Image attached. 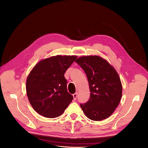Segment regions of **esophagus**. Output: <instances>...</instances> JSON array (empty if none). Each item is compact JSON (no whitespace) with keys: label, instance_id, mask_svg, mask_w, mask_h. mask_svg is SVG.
I'll return each instance as SVG.
<instances>
[{"label":"esophagus","instance_id":"34e87169","mask_svg":"<svg viewBox=\"0 0 148 148\" xmlns=\"http://www.w3.org/2000/svg\"><path fill=\"white\" fill-rule=\"evenodd\" d=\"M77 92H76L73 95V99L75 101L76 100V98H77Z\"/></svg>","mask_w":148,"mask_h":148}]
</instances>
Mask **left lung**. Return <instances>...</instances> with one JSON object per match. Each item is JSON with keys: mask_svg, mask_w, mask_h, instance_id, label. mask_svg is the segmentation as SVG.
Listing matches in <instances>:
<instances>
[{"mask_svg": "<svg viewBox=\"0 0 148 148\" xmlns=\"http://www.w3.org/2000/svg\"><path fill=\"white\" fill-rule=\"evenodd\" d=\"M75 62L84 71L90 89L89 99L81 104L85 116L94 121L110 117L120 103L122 85L116 71L97 56H83Z\"/></svg>", "mask_w": 148, "mask_h": 148, "instance_id": "8db88e82", "label": "left lung"}]
</instances>
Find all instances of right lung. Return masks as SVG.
<instances>
[{
    "mask_svg": "<svg viewBox=\"0 0 148 148\" xmlns=\"http://www.w3.org/2000/svg\"><path fill=\"white\" fill-rule=\"evenodd\" d=\"M75 56H56L40 61L28 75L26 90L29 103L39 114L56 118L63 113L73 97L67 91L64 73Z\"/></svg>",
    "mask_w": 148,
    "mask_h": 148,
    "instance_id": "add662e5",
    "label": "right lung"
}]
</instances>
